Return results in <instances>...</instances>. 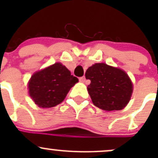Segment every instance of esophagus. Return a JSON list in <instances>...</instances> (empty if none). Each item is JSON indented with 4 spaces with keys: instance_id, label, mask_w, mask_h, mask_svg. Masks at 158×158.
<instances>
[{
    "instance_id": "obj_1",
    "label": "esophagus",
    "mask_w": 158,
    "mask_h": 158,
    "mask_svg": "<svg viewBox=\"0 0 158 158\" xmlns=\"http://www.w3.org/2000/svg\"><path fill=\"white\" fill-rule=\"evenodd\" d=\"M85 80H86V79H85V76H82V77H80L79 78V81L82 82H85Z\"/></svg>"
}]
</instances>
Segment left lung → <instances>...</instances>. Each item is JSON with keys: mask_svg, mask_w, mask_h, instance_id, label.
Here are the masks:
<instances>
[{"mask_svg": "<svg viewBox=\"0 0 158 158\" xmlns=\"http://www.w3.org/2000/svg\"><path fill=\"white\" fill-rule=\"evenodd\" d=\"M85 78L90 79L87 87L93 104L105 111H118L128 105L133 85L124 70L106 63H95L89 67Z\"/></svg>", "mask_w": 158, "mask_h": 158, "instance_id": "left-lung-1", "label": "left lung"}]
</instances>
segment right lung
Instances as JSON below:
<instances>
[{"instance_id": "obj_1", "label": "right lung", "mask_w": 158, "mask_h": 158, "mask_svg": "<svg viewBox=\"0 0 158 158\" xmlns=\"http://www.w3.org/2000/svg\"><path fill=\"white\" fill-rule=\"evenodd\" d=\"M79 82L67 68L56 63L36 72L28 82L30 96L40 108H52L60 104L70 89Z\"/></svg>"}]
</instances>
